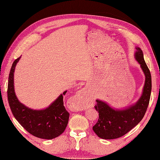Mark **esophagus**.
<instances>
[{
  "label": "esophagus",
  "mask_w": 160,
  "mask_h": 160,
  "mask_svg": "<svg viewBox=\"0 0 160 160\" xmlns=\"http://www.w3.org/2000/svg\"><path fill=\"white\" fill-rule=\"evenodd\" d=\"M83 93H84L83 91H80V93H79L80 94H79V95H83Z\"/></svg>",
  "instance_id": "obj_1"
}]
</instances>
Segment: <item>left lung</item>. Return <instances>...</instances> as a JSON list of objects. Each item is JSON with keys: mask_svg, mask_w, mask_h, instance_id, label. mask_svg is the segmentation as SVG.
Wrapping results in <instances>:
<instances>
[{"mask_svg": "<svg viewBox=\"0 0 160 160\" xmlns=\"http://www.w3.org/2000/svg\"><path fill=\"white\" fill-rule=\"evenodd\" d=\"M135 49V59L145 75L142 94L137 102L123 109H115L104 101L96 100L95 108L99 113V119L93 129L100 138L113 139L123 136L141 122L146 112L152 91V76L144 61L143 51L138 47Z\"/></svg>", "mask_w": 160, "mask_h": 160, "instance_id": "8db88e82", "label": "left lung"}]
</instances>
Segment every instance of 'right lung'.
Returning a JSON list of instances; mask_svg holds the SVG:
<instances>
[{
    "mask_svg": "<svg viewBox=\"0 0 160 160\" xmlns=\"http://www.w3.org/2000/svg\"><path fill=\"white\" fill-rule=\"evenodd\" d=\"M18 57L13 62L8 77V101L14 117L28 133L38 138L52 139L63 133L68 123L69 113L63 105L65 91L45 109H33L18 101L14 91V72Z\"/></svg>",
    "mask_w": 160,
    "mask_h": 160,
    "instance_id": "obj_1",
    "label": "right lung"
}]
</instances>
